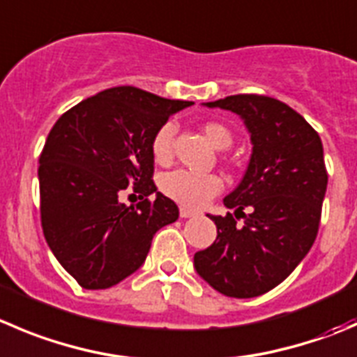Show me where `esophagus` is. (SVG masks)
Wrapping results in <instances>:
<instances>
[{
  "instance_id": "esophagus-1",
  "label": "esophagus",
  "mask_w": 357,
  "mask_h": 357,
  "mask_svg": "<svg viewBox=\"0 0 357 357\" xmlns=\"http://www.w3.org/2000/svg\"><path fill=\"white\" fill-rule=\"evenodd\" d=\"M179 216H181V218H193V216H197V213H195V211L188 209V207H181V209H179Z\"/></svg>"
}]
</instances>
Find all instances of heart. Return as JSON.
Listing matches in <instances>:
<instances>
[{
	"instance_id": "1",
	"label": "heart",
	"mask_w": 357,
	"mask_h": 357,
	"mask_svg": "<svg viewBox=\"0 0 357 357\" xmlns=\"http://www.w3.org/2000/svg\"><path fill=\"white\" fill-rule=\"evenodd\" d=\"M176 127L172 122L164 123L155 130L151 137V157L157 164H169L172 158V139H174ZM204 136L216 150H227L234 141L231 130L221 122H206L202 126ZM221 178L216 174H200V172L178 169L165 174L160 181V188L169 199L181 204L183 207L199 209L206 206L213 197L221 192Z\"/></svg>"
}]
</instances>
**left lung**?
<instances>
[{
	"label": "left lung",
	"mask_w": 357,
	"mask_h": 357,
	"mask_svg": "<svg viewBox=\"0 0 357 357\" xmlns=\"http://www.w3.org/2000/svg\"><path fill=\"white\" fill-rule=\"evenodd\" d=\"M206 106L244 119L252 155L241 185L223 200L235 214L209 216L218 237L193 261L216 291L252 298L281 284L316 241L328 185L323 144L300 113L268 96H228Z\"/></svg>",
	"instance_id": "8db88e82"
}]
</instances>
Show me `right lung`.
<instances>
[{
	"label": "right lung",
	"instance_id": "add662e5",
	"mask_svg": "<svg viewBox=\"0 0 357 357\" xmlns=\"http://www.w3.org/2000/svg\"><path fill=\"white\" fill-rule=\"evenodd\" d=\"M193 105L113 86L61 115L40 155V214L48 248L85 289H106L143 265L151 238L179 216L157 192L151 137ZM127 185L136 206L119 202ZM151 192L155 199L149 200Z\"/></svg>",
	"mask_w": 357,
	"mask_h": 357
}]
</instances>
